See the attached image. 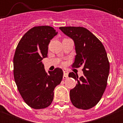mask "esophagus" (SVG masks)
<instances>
[{
    "instance_id": "obj_1",
    "label": "esophagus",
    "mask_w": 123,
    "mask_h": 123,
    "mask_svg": "<svg viewBox=\"0 0 123 123\" xmlns=\"http://www.w3.org/2000/svg\"><path fill=\"white\" fill-rule=\"evenodd\" d=\"M63 72H64V75H63V79H67L68 77V72L65 69H63Z\"/></svg>"
}]
</instances>
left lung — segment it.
Returning a JSON list of instances; mask_svg holds the SVG:
<instances>
[{"label": "left lung", "instance_id": "left-lung-1", "mask_svg": "<svg viewBox=\"0 0 123 123\" xmlns=\"http://www.w3.org/2000/svg\"><path fill=\"white\" fill-rule=\"evenodd\" d=\"M59 29L74 40L75 55L73 68L83 67V75L79 77L73 72L69 77L77 81L69 92L72 104L76 108L89 110L101 99L110 72V62L102 42L86 28L81 27H61Z\"/></svg>", "mask_w": 123, "mask_h": 123}]
</instances>
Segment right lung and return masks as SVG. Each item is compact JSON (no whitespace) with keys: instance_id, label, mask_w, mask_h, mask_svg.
Returning <instances> with one entry per match:
<instances>
[{"instance_id":"1","label":"right lung","mask_w":123,"mask_h":123,"mask_svg":"<svg viewBox=\"0 0 123 123\" xmlns=\"http://www.w3.org/2000/svg\"><path fill=\"white\" fill-rule=\"evenodd\" d=\"M58 34L50 26L31 28L20 40L13 57V75L17 88L25 102L34 109L51 104L54 90L61 82L62 69L45 71L42 60L47 57L48 45Z\"/></svg>"}]
</instances>
